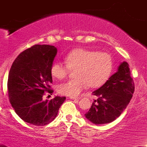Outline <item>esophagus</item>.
Listing matches in <instances>:
<instances>
[{
	"mask_svg": "<svg viewBox=\"0 0 147 147\" xmlns=\"http://www.w3.org/2000/svg\"><path fill=\"white\" fill-rule=\"evenodd\" d=\"M70 98L71 99H75V100H78V99H80V97H70Z\"/></svg>",
	"mask_w": 147,
	"mask_h": 147,
	"instance_id": "1",
	"label": "esophagus"
}]
</instances>
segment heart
<instances>
[{"label":"heart","instance_id":"heart-1","mask_svg":"<svg viewBox=\"0 0 147 147\" xmlns=\"http://www.w3.org/2000/svg\"><path fill=\"white\" fill-rule=\"evenodd\" d=\"M65 63L57 61L51 65L50 72L55 78L61 79L68 75L69 69H75L76 78L61 84L58 91L61 95H79L89 86L98 87L110 77L113 69V61L108 52H97L79 48L64 57Z\"/></svg>","mask_w":147,"mask_h":147}]
</instances>
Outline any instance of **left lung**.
I'll return each instance as SVG.
<instances>
[{"label": "left lung", "mask_w": 147, "mask_h": 147, "mask_svg": "<svg viewBox=\"0 0 147 147\" xmlns=\"http://www.w3.org/2000/svg\"><path fill=\"white\" fill-rule=\"evenodd\" d=\"M135 86L127 62L119 64L117 71L104 85L92 92L98 99L92 102L86 118L95 124L112 122L126 109L133 97Z\"/></svg>", "instance_id": "8db88e82"}]
</instances>
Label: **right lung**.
Instances as JSON below:
<instances>
[{"instance_id": "obj_1", "label": "right lung", "mask_w": 147, "mask_h": 147, "mask_svg": "<svg viewBox=\"0 0 147 147\" xmlns=\"http://www.w3.org/2000/svg\"><path fill=\"white\" fill-rule=\"evenodd\" d=\"M57 54L53 45H35L21 52L13 62L8 77V95L16 113L25 122L44 126L55 119L65 97L43 100L52 93L51 65Z\"/></svg>"}]
</instances>
